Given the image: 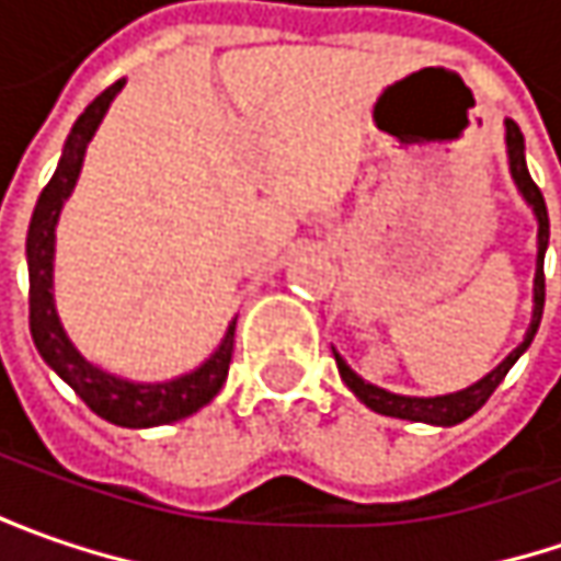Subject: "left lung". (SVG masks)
Instances as JSON below:
<instances>
[{
  "mask_svg": "<svg viewBox=\"0 0 561 561\" xmlns=\"http://www.w3.org/2000/svg\"><path fill=\"white\" fill-rule=\"evenodd\" d=\"M506 152H508V171H512V181L518 186V193L525 196V203L534 208V218H537V271H534V314H530V328L525 340L508 353L490 375H484L478 383L465 387L459 393H446V397H399L390 393L383 387H375L343 362V356L334 350L336 368L343 383L356 393L371 412L377 415H390V419H405V421H424V424H459V421L471 419L481 405H484L490 393L503 383V377L508 375V368L518 362V356L530 346V340L540 328V318H543V299H547V277H543V255H547V243H550V215H547V203H543V193L540 186L530 181L528 162H525V137L518 130V124L506 118Z\"/></svg>",
  "mask_w": 561,
  "mask_h": 561,
  "instance_id": "obj_1",
  "label": "left lung"
}]
</instances>
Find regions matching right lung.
<instances>
[{
  "label": "right lung",
  "instance_id": "right-lung-1",
  "mask_svg": "<svg viewBox=\"0 0 561 561\" xmlns=\"http://www.w3.org/2000/svg\"><path fill=\"white\" fill-rule=\"evenodd\" d=\"M121 87H124V80L112 83L75 121V127H71V134L65 140V149H61V159H58L53 181L43 186L36 208H33L31 227H27L31 336L43 362L96 412L99 419L112 421L118 427H159V424L190 419L193 412H199L203 405H208L211 399L218 397V390L225 387L227 380L230 356H233L237 318L227 324L221 346L205 358L196 371L171 377V380H159V383H137V380H124V377L102 371L99 365L87 362L77 353V346L61 328V318L55 312L53 296L55 225H58L61 205L71 196L77 178H80V164H83V156H87V146L96 134L99 121L105 118L112 99L121 93Z\"/></svg>",
  "mask_w": 561,
  "mask_h": 561
}]
</instances>
